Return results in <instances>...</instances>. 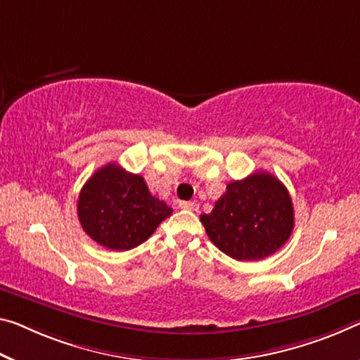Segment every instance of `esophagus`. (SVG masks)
I'll list each match as a JSON object with an SVG mask.
<instances>
[{
	"instance_id": "34e87169",
	"label": "esophagus",
	"mask_w": 360,
	"mask_h": 360,
	"mask_svg": "<svg viewBox=\"0 0 360 360\" xmlns=\"http://www.w3.org/2000/svg\"><path fill=\"white\" fill-rule=\"evenodd\" d=\"M179 206L181 207V209H186V211H198V202H195V201H181Z\"/></svg>"
}]
</instances>
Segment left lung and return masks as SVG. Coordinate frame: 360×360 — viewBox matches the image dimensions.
I'll return each mask as SVG.
<instances>
[{"label":"left lung","instance_id":"left-lung-1","mask_svg":"<svg viewBox=\"0 0 360 360\" xmlns=\"http://www.w3.org/2000/svg\"><path fill=\"white\" fill-rule=\"evenodd\" d=\"M201 222L220 251L236 261H261L291 236L295 209L286 186L269 172H254L226 185Z\"/></svg>","mask_w":360,"mask_h":360}]
</instances>
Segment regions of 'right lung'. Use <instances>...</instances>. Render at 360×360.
I'll return each mask as SVG.
<instances>
[{
	"mask_svg": "<svg viewBox=\"0 0 360 360\" xmlns=\"http://www.w3.org/2000/svg\"><path fill=\"white\" fill-rule=\"evenodd\" d=\"M77 214L93 241L108 250L127 251L146 241L172 209L149 193L141 175L109 162L82 188Z\"/></svg>",
	"mask_w": 360,
	"mask_h": 360,
	"instance_id": "add662e5",
	"label": "right lung"
}]
</instances>
